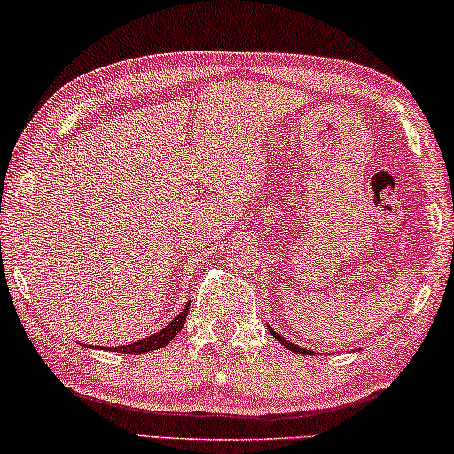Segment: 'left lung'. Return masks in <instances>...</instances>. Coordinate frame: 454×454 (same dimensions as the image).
Returning <instances> with one entry per match:
<instances>
[{
	"instance_id": "obj_1",
	"label": "left lung",
	"mask_w": 454,
	"mask_h": 454,
	"mask_svg": "<svg viewBox=\"0 0 454 454\" xmlns=\"http://www.w3.org/2000/svg\"><path fill=\"white\" fill-rule=\"evenodd\" d=\"M269 330H270V334H272V336H275V338H277V340H279L283 347H286V348H289V351H294V353H304V355H309V353H310V351H307V348H302V347H298V345H292V342H289V340H286V338H283V336H279V334H277V332H275V330H272V327H269Z\"/></svg>"
}]
</instances>
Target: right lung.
Segmentation results:
<instances>
[{"label": "right lung", "instance_id": "right-lung-1", "mask_svg": "<svg viewBox=\"0 0 454 454\" xmlns=\"http://www.w3.org/2000/svg\"><path fill=\"white\" fill-rule=\"evenodd\" d=\"M188 307H190V304H185L182 313H179L177 317H175V319L171 321V324L162 327V330L158 332V334H154V336H147V338H144V340L130 342V345L118 347L116 351H120V353H133V355H135V353H147V351H156V348L167 347L168 342H171L173 338L177 336V332L182 330V327H184V324H185V317H188Z\"/></svg>", "mask_w": 454, "mask_h": 454}]
</instances>
